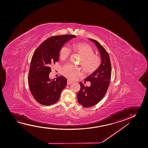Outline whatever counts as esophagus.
Masks as SVG:
<instances>
[{"label": "esophagus", "instance_id": "1", "mask_svg": "<svg viewBox=\"0 0 148 148\" xmlns=\"http://www.w3.org/2000/svg\"><path fill=\"white\" fill-rule=\"evenodd\" d=\"M72 81H70V80H67V84L68 85H70V84H71V83H72Z\"/></svg>", "mask_w": 148, "mask_h": 148}]
</instances>
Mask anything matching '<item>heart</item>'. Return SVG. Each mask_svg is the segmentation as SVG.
Returning a JSON list of instances; mask_svg holds the SVG:
<instances>
[{"label":"heart","mask_w":148,"mask_h":148,"mask_svg":"<svg viewBox=\"0 0 148 148\" xmlns=\"http://www.w3.org/2000/svg\"><path fill=\"white\" fill-rule=\"evenodd\" d=\"M72 50L81 56L79 64L81 65L86 73H93L99 68L101 64V59L99 56L94 53L93 49L90 45L85 43H74ZM70 55L71 50L66 45H63L59 50V58L62 60L68 59ZM61 73L68 79L75 80L82 74V71L76 65L68 63L62 67Z\"/></svg>","instance_id":"heart-1"}]
</instances>
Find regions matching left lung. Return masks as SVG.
Segmentation results:
<instances>
[{
  "label": "left lung",
  "instance_id": "obj_1",
  "mask_svg": "<svg viewBox=\"0 0 148 148\" xmlns=\"http://www.w3.org/2000/svg\"><path fill=\"white\" fill-rule=\"evenodd\" d=\"M95 43L99 49L101 63L99 68L85 79L90 81L91 85L86 86L80 82V89L77 93V99L84 107H90L97 104L107 91L111 77V64L109 55L101 45L97 41L89 39Z\"/></svg>",
  "mask_w": 148,
  "mask_h": 148
}]
</instances>
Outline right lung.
<instances>
[{"instance_id": "right-lung-1", "label": "right lung", "mask_w": 148, "mask_h": 148, "mask_svg": "<svg viewBox=\"0 0 148 148\" xmlns=\"http://www.w3.org/2000/svg\"><path fill=\"white\" fill-rule=\"evenodd\" d=\"M75 37L63 35L50 37L43 41L33 55L29 72V87L35 99L41 105L56 103L66 86L65 77L61 76L51 80L49 74L51 71V66L59 61L60 48Z\"/></svg>"}]
</instances>
